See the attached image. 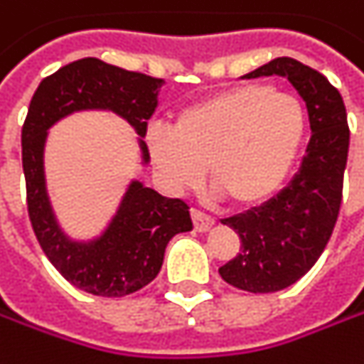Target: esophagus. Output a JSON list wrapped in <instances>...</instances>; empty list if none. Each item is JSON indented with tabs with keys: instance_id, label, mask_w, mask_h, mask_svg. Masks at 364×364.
<instances>
[{
	"instance_id": "1",
	"label": "esophagus",
	"mask_w": 364,
	"mask_h": 364,
	"mask_svg": "<svg viewBox=\"0 0 364 364\" xmlns=\"http://www.w3.org/2000/svg\"><path fill=\"white\" fill-rule=\"evenodd\" d=\"M191 215H192V223H194V229H196V231H200V233L209 231V229L215 225V221H213L210 217H207V215H203L200 210L192 209Z\"/></svg>"
}]
</instances>
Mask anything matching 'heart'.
<instances>
[{"label": "heart", "mask_w": 364, "mask_h": 364, "mask_svg": "<svg viewBox=\"0 0 364 364\" xmlns=\"http://www.w3.org/2000/svg\"><path fill=\"white\" fill-rule=\"evenodd\" d=\"M307 133L309 114L297 96L247 83L180 110L170 133H149L147 147L168 188H192L205 166L217 196L250 209L284 186Z\"/></svg>", "instance_id": "1"}]
</instances>
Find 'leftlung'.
Instances as JSON below:
<instances>
[{
    "label": "left lung",
    "instance_id": "left-lung-1",
    "mask_svg": "<svg viewBox=\"0 0 364 364\" xmlns=\"http://www.w3.org/2000/svg\"><path fill=\"white\" fill-rule=\"evenodd\" d=\"M281 75L307 106L311 139L299 172L274 198L223 221L242 240L240 254L219 268L225 282L247 293H274L299 281L318 262L336 225L348 157L342 96L319 71L279 57L244 80Z\"/></svg>",
    "mask_w": 364,
    "mask_h": 364
}]
</instances>
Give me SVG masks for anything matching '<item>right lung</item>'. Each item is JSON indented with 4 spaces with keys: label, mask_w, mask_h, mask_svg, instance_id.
<instances>
[{
    "label": "right lung",
    "mask_w": 364,
    "mask_h": 364,
    "mask_svg": "<svg viewBox=\"0 0 364 364\" xmlns=\"http://www.w3.org/2000/svg\"><path fill=\"white\" fill-rule=\"evenodd\" d=\"M164 80L127 71L85 57L65 65L36 87L22 127V168L26 178L28 217L50 264L73 287L98 297H124L154 281L166 245L176 233L192 229L188 205L166 198L131 180L119 209L98 237L77 242L65 233L50 207L45 178L48 129L82 110H110L139 135L141 164L149 151L143 141L147 120L157 108Z\"/></svg>",
    "instance_id": "1"
}]
</instances>
